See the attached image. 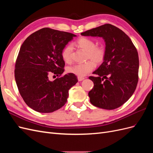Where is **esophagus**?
I'll use <instances>...</instances> for the list:
<instances>
[{
    "label": "esophagus",
    "instance_id": "obj_1",
    "mask_svg": "<svg viewBox=\"0 0 153 153\" xmlns=\"http://www.w3.org/2000/svg\"><path fill=\"white\" fill-rule=\"evenodd\" d=\"M84 77H81V76H78V80L80 82V81H82L83 80H84Z\"/></svg>",
    "mask_w": 153,
    "mask_h": 153
}]
</instances>
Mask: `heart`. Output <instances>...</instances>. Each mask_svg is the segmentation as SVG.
Here are the masks:
<instances>
[{"label": "heart", "instance_id": "heart-1", "mask_svg": "<svg viewBox=\"0 0 153 153\" xmlns=\"http://www.w3.org/2000/svg\"><path fill=\"white\" fill-rule=\"evenodd\" d=\"M76 45L87 52V58L92 60L96 63L103 62L105 56V50L103 47H96L94 41L87 38H80L76 42ZM73 48L70 45H67L62 52V57L66 62L71 61ZM94 64L92 61L75 64L68 68V71L78 76H84L93 70Z\"/></svg>", "mask_w": 153, "mask_h": 153}]
</instances>
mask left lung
Listing matches in <instances>:
<instances>
[{"label": "left lung", "mask_w": 153, "mask_h": 153, "mask_svg": "<svg viewBox=\"0 0 153 153\" xmlns=\"http://www.w3.org/2000/svg\"><path fill=\"white\" fill-rule=\"evenodd\" d=\"M100 37L105 43L103 63L89 76L94 87L89 92L90 102L96 107L113 110L123 105L135 92L138 80L139 59L130 38L117 27L105 24L81 33Z\"/></svg>", "instance_id": "1"}]
</instances>
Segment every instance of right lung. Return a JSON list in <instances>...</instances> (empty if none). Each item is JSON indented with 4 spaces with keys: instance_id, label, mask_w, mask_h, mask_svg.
<instances>
[{
    "instance_id": "1",
    "label": "right lung",
    "mask_w": 153,
    "mask_h": 153,
    "mask_svg": "<svg viewBox=\"0 0 153 153\" xmlns=\"http://www.w3.org/2000/svg\"><path fill=\"white\" fill-rule=\"evenodd\" d=\"M76 36L69 32L43 28L27 38L21 46L15 64V77L18 91L30 108L41 113L61 108L67 101L68 91L77 77L72 73L53 81L48 76L64 71L62 52Z\"/></svg>"
}]
</instances>
